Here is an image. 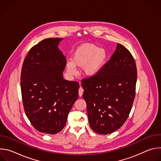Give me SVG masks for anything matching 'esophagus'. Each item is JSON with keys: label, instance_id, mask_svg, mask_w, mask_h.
I'll use <instances>...</instances> for the list:
<instances>
[{"label": "esophagus", "instance_id": "obj_1", "mask_svg": "<svg viewBox=\"0 0 161 161\" xmlns=\"http://www.w3.org/2000/svg\"><path fill=\"white\" fill-rule=\"evenodd\" d=\"M83 88L80 86V88H79V90H78L79 96H80V97H81L82 95H83Z\"/></svg>", "mask_w": 161, "mask_h": 161}]
</instances>
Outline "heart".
<instances>
[{
  "label": "heart",
  "mask_w": 161,
  "mask_h": 161,
  "mask_svg": "<svg viewBox=\"0 0 161 161\" xmlns=\"http://www.w3.org/2000/svg\"><path fill=\"white\" fill-rule=\"evenodd\" d=\"M106 59L104 50L94 44H84L76 49L71 62L66 65V69L69 74L75 75L76 71L74 67H83L85 75L93 76L101 70Z\"/></svg>",
  "instance_id": "heart-1"
}]
</instances>
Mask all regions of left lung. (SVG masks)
I'll return each mask as SVG.
<instances>
[{
	"mask_svg": "<svg viewBox=\"0 0 161 161\" xmlns=\"http://www.w3.org/2000/svg\"><path fill=\"white\" fill-rule=\"evenodd\" d=\"M137 69L130 52L117 43L110 59L81 85L91 129L101 134L113 132L127 120L136 95Z\"/></svg>",
	"mask_w": 161,
	"mask_h": 161,
	"instance_id": "obj_1",
	"label": "left lung"
}]
</instances>
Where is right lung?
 I'll list each match as a JSON object with an SVG mask.
<instances>
[{
  "label": "right lung",
  "mask_w": 161,
  "mask_h": 161,
  "mask_svg": "<svg viewBox=\"0 0 161 161\" xmlns=\"http://www.w3.org/2000/svg\"><path fill=\"white\" fill-rule=\"evenodd\" d=\"M62 38L42 40L30 50L22 65L21 92L26 115L38 131L55 134L65 127L78 98V82L64 80L66 59L58 45Z\"/></svg>",
  "instance_id": "1"
}]
</instances>
